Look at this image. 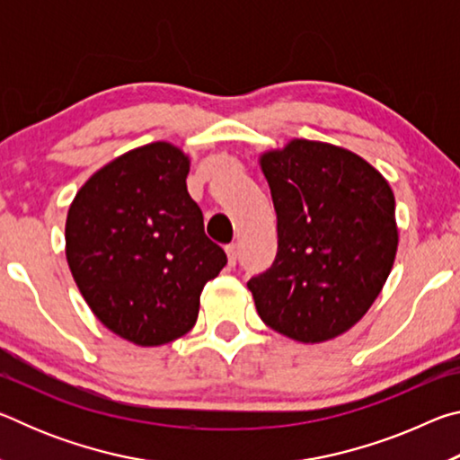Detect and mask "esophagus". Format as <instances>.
I'll use <instances>...</instances> for the list:
<instances>
[{"instance_id": "1", "label": "esophagus", "mask_w": 460, "mask_h": 460, "mask_svg": "<svg viewBox=\"0 0 460 460\" xmlns=\"http://www.w3.org/2000/svg\"><path fill=\"white\" fill-rule=\"evenodd\" d=\"M225 252H227V261L229 266H235L237 263V258H239V249L235 243H229L227 247H225Z\"/></svg>"}]
</instances>
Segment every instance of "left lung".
<instances>
[{"label":"left lung","mask_w":460,"mask_h":460,"mask_svg":"<svg viewBox=\"0 0 460 460\" xmlns=\"http://www.w3.org/2000/svg\"><path fill=\"white\" fill-rule=\"evenodd\" d=\"M278 217V253L247 282L263 323L324 342L361 321L398 252L392 186L345 147L290 139L260 155Z\"/></svg>","instance_id":"1"}]
</instances>
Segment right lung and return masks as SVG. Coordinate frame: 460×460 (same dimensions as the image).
Here are the masks:
<instances>
[{"mask_svg":"<svg viewBox=\"0 0 460 460\" xmlns=\"http://www.w3.org/2000/svg\"><path fill=\"white\" fill-rule=\"evenodd\" d=\"M190 158L152 142L109 162L68 207L66 261L109 331L139 347L189 332L200 292L227 263L186 190Z\"/></svg>","mask_w":460,"mask_h":460,"instance_id":"add662e5","label":"right lung"}]
</instances>
